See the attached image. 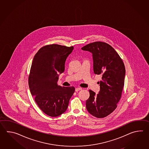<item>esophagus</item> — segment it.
Instances as JSON below:
<instances>
[{
    "label": "esophagus",
    "mask_w": 149,
    "mask_h": 149,
    "mask_svg": "<svg viewBox=\"0 0 149 149\" xmlns=\"http://www.w3.org/2000/svg\"><path fill=\"white\" fill-rule=\"evenodd\" d=\"M81 89H82L81 88H80V87H78V88H76L75 89V91H76V92H78V91H80V90H81Z\"/></svg>",
    "instance_id": "1"
}]
</instances>
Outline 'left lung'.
I'll use <instances>...</instances> for the list:
<instances>
[{
    "mask_svg": "<svg viewBox=\"0 0 149 149\" xmlns=\"http://www.w3.org/2000/svg\"><path fill=\"white\" fill-rule=\"evenodd\" d=\"M81 49L92 53L94 73L102 76L98 94L89 91L86 109L95 117H105L116 109L120 99L125 77L124 63L114 48L105 42H92Z\"/></svg>",
    "mask_w": 149,
    "mask_h": 149,
    "instance_id": "obj_1",
    "label": "left lung"
}]
</instances>
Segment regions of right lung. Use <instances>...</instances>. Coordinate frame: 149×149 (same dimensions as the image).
Segmentation results:
<instances>
[{"mask_svg":"<svg viewBox=\"0 0 149 149\" xmlns=\"http://www.w3.org/2000/svg\"><path fill=\"white\" fill-rule=\"evenodd\" d=\"M73 48L59 45H47L38 51L32 61L28 80L30 91L39 108L52 117L67 110L74 92V87L57 85L59 74L63 72L65 61Z\"/></svg>","mask_w":149,"mask_h":149,"instance_id":"obj_1","label":"right lung"}]
</instances>
